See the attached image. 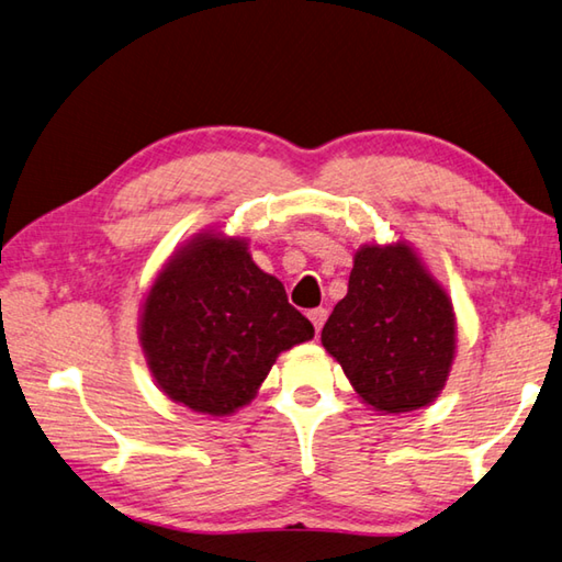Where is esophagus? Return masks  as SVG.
Segmentation results:
<instances>
[{
    "mask_svg": "<svg viewBox=\"0 0 562 562\" xmlns=\"http://www.w3.org/2000/svg\"><path fill=\"white\" fill-rule=\"evenodd\" d=\"M326 314H329V312H326L324 307H316V310L310 312V322L314 324V331H316V334L322 331V326H324V322H326Z\"/></svg>",
    "mask_w": 562,
    "mask_h": 562,
    "instance_id": "esophagus-1",
    "label": "esophagus"
}]
</instances>
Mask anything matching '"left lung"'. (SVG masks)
<instances>
[{
  "instance_id": "left-lung-1",
  "label": "left lung",
  "mask_w": 562,
  "mask_h": 562,
  "mask_svg": "<svg viewBox=\"0 0 562 562\" xmlns=\"http://www.w3.org/2000/svg\"><path fill=\"white\" fill-rule=\"evenodd\" d=\"M322 344L366 405L411 413L430 405L450 375L457 349L452 302L407 243L363 246Z\"/></svg>"
}]
</instances>
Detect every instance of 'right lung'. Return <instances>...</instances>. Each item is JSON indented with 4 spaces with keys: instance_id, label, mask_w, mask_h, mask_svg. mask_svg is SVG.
Segmentation results:
<instances>
[{
    "instance_id": "1",
    "label": "right lung",
    "mask_w": 562,
    "mask_h": 562,
    "mask_svg": "<svg viewBox=\"0 0 562 562\" xmlns=\"http://www.w3.org/2000/svg\"><path fill=\"white\" fill-rule=\"evenodd\" d=\"M314 336L248 243L199 233L171 255L142 304L139 344L161 393L203 415L250 403L274 359Z\"/></svg>"
}]
</instances>
